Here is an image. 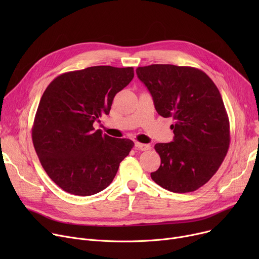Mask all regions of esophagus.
Wrapping results in <instances>:
<instances>
[{
  "label": "esophagus",
  "mask_w": 259,
  "mask_h": 259,
  "mask_svg": "<svg viewBox=\"0 0 259 259\" xmlns=\"http://www.w3.org/2000/svg\"><path fill=\"white\" fill-rule=\"evenodd\" d=\"M135 147L142 151H147V150H150L151 146L150 145H147V144H142V143H135Z\"/></svg>",
  "instance_id": "esophagus-1"
}]
</instances>
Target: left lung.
<instances>
[{
	"mask_svg": "<svg viewBox=\"0 0 259 259\" xmlns=\"http://www.w3.org/2000/svg\"><path fill=\"white\" fill-rule=\"evenodd\" d=\"M157 113L172 117L174 139L154 146L159 168L151 179L175 193L192 192L210 181L230 145V122L213 80L194 67L154 64L139 67Z\"/></svg>",
	"mask_w": 259,
	"mask_h": 259,
	"instance_id": "left-lung-1",
	"label": "left lung"
}]
</instances>
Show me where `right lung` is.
I'll return each mask as SVG.
<instances>
[{"label": "right lung", "instance_id": "add662e5", "mask_svg": "<svg viewBox=\"0 0 259 259\" xmlns=\"http://www.w3.org/2000/svg\"><path fill=\"white\" fill-rule=\"evenodd\" d=\"M133 76V67L93 66L57 76L44 91L32 142L42 167L64 191L89 196L113 181L134 143L94 130L93 122L109 114Z\"/></svg>", "mask_w": 259, "mask_h": 259}]
</instances>
